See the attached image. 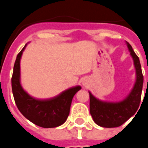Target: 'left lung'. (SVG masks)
Instances as JSON below:
<instances>
[{"label": "left lung", "instance_id": "1", "mask_svg": "<svg viewBox=\"0 0 148 148\" xmlns=\"http://www.w3.org/2000/svg\"><path fill=\"white\" fill-rule=\"evenodd\" d=\"M126 43L133 57L136 71V82L130 95L122 101L110 103L99 101L90 92V114L93 121L103 127L121 126L135 114L140 104L144 81L142 66L139 58L133 51L131 45L127 41Z\"/></svg>", "mask_w": 148, "mask_h": 148}]
</instances>
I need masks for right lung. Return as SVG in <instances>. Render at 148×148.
I'll return each instance as SVG.
<instances>
[{
  "label": "right lung",
  "mask_w": 148,
  "mask_h": 148,
  "mask_svg": "<svg viewBox=\"0 0 148 148\" xmlns=\"http://www.w3.org/2000/svg\"><path fill=\"white\" fill-rule=\"evenodd\" d=\"M26 46L17 56L12 76V89L17 108L25 118L38 126L44 128L60 126L70 114L73 96L82 87L77 86L70 88L49 100H38L31 97L20 84V59Z\"/></svg>",
  "instance_id": "1"
}]
</instances>
